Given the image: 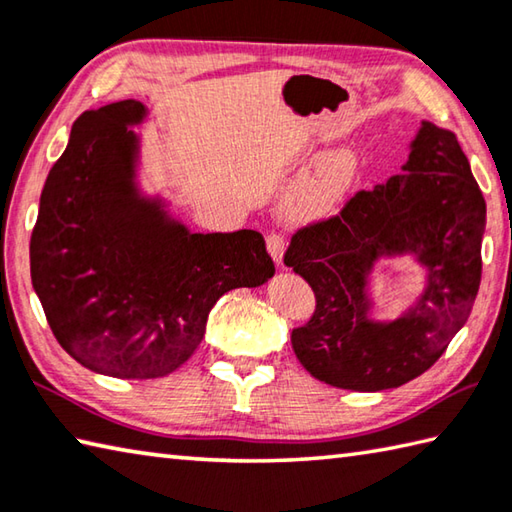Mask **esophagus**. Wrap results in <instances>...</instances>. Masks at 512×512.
Masks as SVG:
<instances>
[{
    "label": "esophagus",
    "mask_w": 512,
    "mask_h": 512,
    "mask_svg": "<svg viewBox=\"0 0 512 512\" xmlns=\"http://www.w3.org/2000/svg\"><path fill=\"white\" fill-rule=\"evenodd\" d=\"M266 248H268V255L273 257V262L277 266H282V259H284V250H286V239L280 232H271V235L266 237Z\"/></svg>",
    "instance_id": "1"
}]
</instances>
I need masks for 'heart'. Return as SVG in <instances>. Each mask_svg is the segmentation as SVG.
<instances>
[{
	"label": "heart",
	"mask_w": 512,
	"mask_h": 512,
	"mask_svg": "<svg viewBox=\"0 0 512 512\" xmlns=\"http://www.w3.org/2000/svg\"><path fill=\"white\" fill-rule=\"evenodd\" d=\"M358 174L360 163L356 154L336 152L324 156L297 183V188L291 194V201H288V212L304 221L333 215L349 197L353 183L358 181Z\"/></svg>",
	"instance_id": "b5f03b06"
}]
</instances>
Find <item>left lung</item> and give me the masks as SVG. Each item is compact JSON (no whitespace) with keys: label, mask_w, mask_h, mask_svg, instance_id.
<instances>
[{"label":"left lung","mask_w":512,"mask_h":512,"mask_svg":"<svg viewBox=\"0 0 512 512\" xmlns=\"http://www.w3.org/2000/svg\"><path fill=\"white\" fill-rule=\"evenodd\" d=\"M486 201L450 129L423 120L401 174L360 190L340 215L300 228L284 264L315 293L291 333L297 360L322 383L380 392L410 383L448 349L481 282ZM414 254L428 271L419 302L396 321L368 318L366 275L378 256Z\"/></svg>","instance_id":"obj_1"}]
</instances>
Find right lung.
<instances>
[{"instance_id": "obj_1", "label": "right lung", "mask_w": 512, "mask_h": 512, "mask_svg": "<svg viewBox=\"0 0 512 512\" xmlns=\"http://www.w3.org/2000/svg\"><path fill=\"white\" fill-rule=\"evenodd\" d=\"M138 100L85 111L46 176L31 280L55 340L114 378L172 374L224 293L275 273L257 230L190 232L136 188Z\"/></svg>"}]
</instances>
